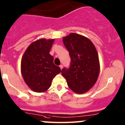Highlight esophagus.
<instances>
[{
	"mask_svg": "<svg viewBox=\"0 0 125 125\" xmlns=\"http://www.w3.org/2000/svg\"><path fill=\"white\" fill-rule=\"evenodd\" d=\"M60 68H61V70H62V68H63V65H60Z\"/></svg>",
	"mask_w": 125,
	"mask_h": 125,
	"instance_id": "obj_1",
	"label": "esophagus"
}]
</instances>
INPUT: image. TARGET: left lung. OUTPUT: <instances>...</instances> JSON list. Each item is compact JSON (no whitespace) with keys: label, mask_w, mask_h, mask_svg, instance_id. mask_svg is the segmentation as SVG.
I'll list each match as a JSON object with an SVG mask.
<instances>
[{"label":"left lung","mask_w":125,"mask_h":125,"mask_svg":"<svg viewBox=\"0 0 125 125\" xmlns=\"http://www.w3.org/2000/svg\"><path fill=\"white\" fill-rule=\"evenodd\" d=\"M69 52V68H62L61 74L68 86L77 94L86 92L94 85L100 73L97 51L89 39L71 33L62 39Z\"/></svg>","instance_id":"left-lung-1"}]
</instances>
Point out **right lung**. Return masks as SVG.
Listing matches in <instances>:
<instances>
[{
    "label": "right lung",
    "instance_id": "1",
    "mask_svg": "<svg viewBox=\"0 0 125 125\" xmlns=\"http://www.w3.org/2000/svg\"><path fill=\"white\" fill-rule=\"evenodd\" d=\"M53 39L37 40L27 48L21 60L22 77L29 88L36 92L46 91L61 68L53 64L49 54Z\"/></svg>",
    "mask_w": 125,
    "mask_h": 125
}]
</instances>
